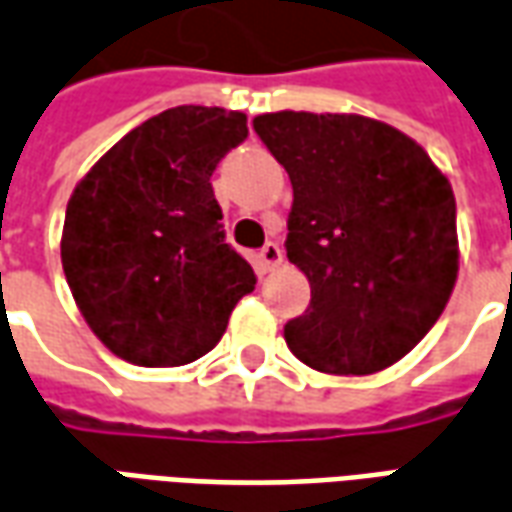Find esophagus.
<instances>
[{
	"label": "esophagus",
	"mask_w": 512,
	"mask_h": 512,
	"mask_svg": "<svg viewBox=\"0 0 512 512\" xmlns=\"http://www.w3.org/2000/svg\"><path fill=\"white\" fill-rule=\"evenodd\" d=\"M259 259H262L264 270H275L278 264L284 262V250L278 242H267L262 250H259Z\"/></svg>",
	"instance_id": "34e87169"
}]
</instances>
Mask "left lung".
<instances>
[{
  "mask_svg": "<svg viewBox=\"0 0 512 512\" xmlns=\"http://www.w3.org/2000/svg\"><path fill=\"white\" fill-rule=\"evenodd\" d=\"M292 181L286 256L311 284L284 325L320 372L372 375L422 342L458 278L455 195L422 146L361 115L253 118Z\"/></svg>",
  "mask_w": 512,
  "mask_h": 512,
  "instance_id": "obj_1",
  "label": "left lung"
}]
</instances>
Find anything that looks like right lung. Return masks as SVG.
<instances>
[{
	"mask_svg": "<svg viewBox=\"0 0 512 512\" xmlns=\"http://www.w3.org/2000/svg\"><path fill=\"white\" fill-rule=\"evenodd\" d=\"M248 118L173 107L121 137L65 209L63 270L90 331L137 366H181L226 333L256 275L226 242L212 173Z\"/></svg>",
	"mask_w": 512,
	"mask_h": 512,
	"instance_id": "1",
	"label": "right lung"
}]
</instances>
